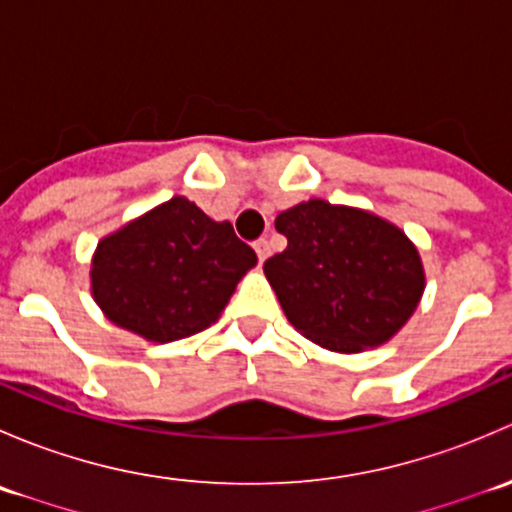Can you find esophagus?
I'll list each match as a JSON object with an SVG mask.
<instances>
[{
    "label": "esophagus",
    "mask_w": 512,
    "mask_h": 512,
    "mask_svg": "<svg viewBox=\"0 0 512 512\" xmlns=\"http://www.w3.org/2000/svg\"><path fill=\"white\" fill-rule=\"evenodd\" d=\"M255 252H257V260H260V265H262V262H265L267 257H270V242H267V240H257L255 242Z\"/></svg>",
    "instance_id": "esophagus-1"
}]
</instances>
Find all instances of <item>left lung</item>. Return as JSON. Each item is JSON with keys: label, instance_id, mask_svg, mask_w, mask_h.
<instances>
[{"label": "left lung", "instance_id": "8db88e82", "mask_svg": "<svg viewBox=\"0 0 512 512\" xmlns=\"http://www.w3.org/2000/svg\"><path fill=\"white\" fill-rule=\"evenodd\" d=\"M287 250L265 262L285 317L339 354L386 344L426 289L418 247L399 225L352 205L309 198L277 215Z\"/></svg>", "mask_w": 512, "mask_h": 512}]
</instances>
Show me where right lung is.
<instances>
[{"label": "right lung", "mask_w": 512, "mask_h": 512, "mask_svg": "<svg viewBox=\"0 0 512 512\" xmlns=\"http://www.w3.org/2000/svg\"><path fill=\"white\" fill-rule=\"evenodd\" d=\"M257 265L232 225L173 195L101 237L91 294L103 317L146 342L168 344L215 324L237 282Z\"/></svg>", "instance_id": "add662e5"}]
</instances>
